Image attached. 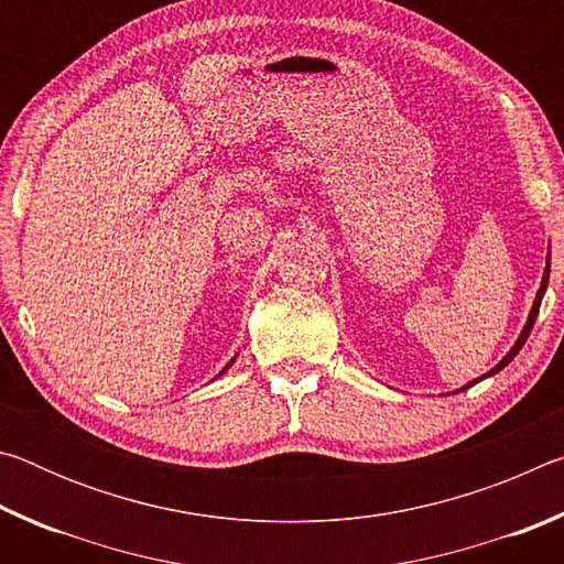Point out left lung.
Here are the masks:
<instances>
[{"label": "left lung", "instance_id": "obj_1", "mask_svg": "<svg viewBox=\"0 0 564 564\" xmlns=\"http://www.w3.org/2000/svg\"><path fill=\"white\" fill-rule=\"evenodd\" d=\"M547 281H550V256H547V265H545V275H542V283H540V291H538V295H534V303H532V311H530V316H528V323H524V328H522V333H520V338L514 340V346L510 348V352L508 356H505L498 366H495L490 373H485L482 378H477V380H473V383H467L465 388H460V390H467L470 386H475V383H480V380H485V378H490V376H495V373H500V370L508 366V362L518 356L520 352V348L524 346V340H528V336H530V330H532V326H534V318H538V313H540V303H542V295H545V291H547ZM460 390H457V393H460Z\"/></svg>", "mask_w": 564, "mask_h": 564}]
</instances>
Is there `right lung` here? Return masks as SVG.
Returning a JSON list of instances; mask_svg holds the SVG:
<instances>
[{
	"label": "right lung",
	"mask_w": 564,
	"mask_h": 564,
	"mask_svg": "<svg viewBox=\"0 0 564 564\" xmlns=\"http://www.w3.org/2000/svg\"><path fill=\"white\" fill-rule=\"evenodd\" d=\"M234 360H236V358H234ZM234 360H231V362H228V366H226V368H224V370H221V373H226V370H228V368H231V366H234ZM221 373H218V376H221Z\"/></svg>",
	"instance_id": "add662e5"
}]
</instances>
